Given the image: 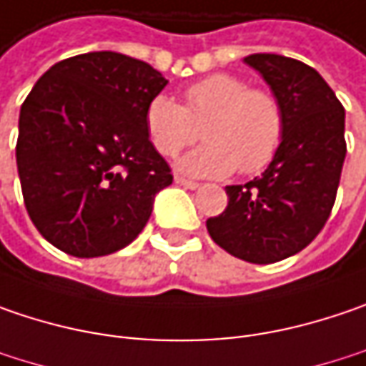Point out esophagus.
Instances as JSON below:
<instances>
[{"label": "esophagus", "mask_w": 366, "mask_h": 366, "mask_svg": "<svg viewBox=\"0 0 366 366\" xmlns=\"http://www.w3.org/2000/svg\"><path fill=\"white\" fill-rule=\"evenodd\" d=\"M174 180H176V184H178V186H184V188H188V190H197V188L201 186L199 182H194V180H188V178H182V176H176Z\"/></svg>", "instance_id": "esophagus-1"}]
</instances>
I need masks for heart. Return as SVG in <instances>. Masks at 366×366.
<instances>
[{"instance_id":"b5f03b06","label":"heart","mask_w":366,"mask_h":366,"mask_svg":"<svg viewBox=\"0 0 366 366\" xmlns=\"http://www.w3.org/2000/svg\"><path fill=\"white\" fill-rule=\"evenodd\" d=\"M153 147L174 157L201 137L204 144L178 162V169L199 178H224L234 169L257 174L277 155L286 116L277 97L250 89L232 74H211L184 91V105L157 95L144 112Z\"/></svg>"}]
</instances>
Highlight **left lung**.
Masks as SVG:
<instances>
[{"label": "left lung", "instance_id": "1", "mask_svg": "<svg viewBox=\"0 0 366 366\" xmlns=\"http://www.w3.org/2000/svg\"><path fill=\"white\" fill-rule=\"evenodd\" d=\"M284 107L286 132L267 169L226 186L227 207L207 229L226 252L267 265L309 247L323 229L346 157V112L315 68L275 54L244 57Z\"/></svg>", "mask_w": 366, "mask_h": 366}]
</instances>
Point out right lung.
<instances>
[{"instance_id": "add662e5", "label": "right lung", "mask_w": 366, "mask_h": 366, "mask_svg": "<svg viewBox=\"0 0 366 366\" xmlns=\"http://www.w3.org/2000/svg\"><path fill=\"white\" fill-rule=\"evenodd\" d=\"M167 80L147 61L91 51L57 61L20 107L16 163L41 236L80 257L128 247L147 226L172 169L144 112Z\"/></svg>"}]
</instances>
